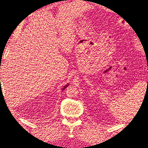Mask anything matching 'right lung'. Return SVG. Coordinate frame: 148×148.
I'll return each mask as SVG.
<instances>
[{"instance_id":"add662e5","label":"right lung","mask_w":148,"mask_h":148,"mask_svg":"<svg viewBox=\"0 0 148 148\" xmlns=\"http://www.w3.org/2000/svg\"><path fill=\"white\" fill-rule=\"evenodd\" d=\"M68 86V84H67V85H66L65 86H64V88H63V90H64L65 88H67Z\"/></svg>"}]
</instances>
